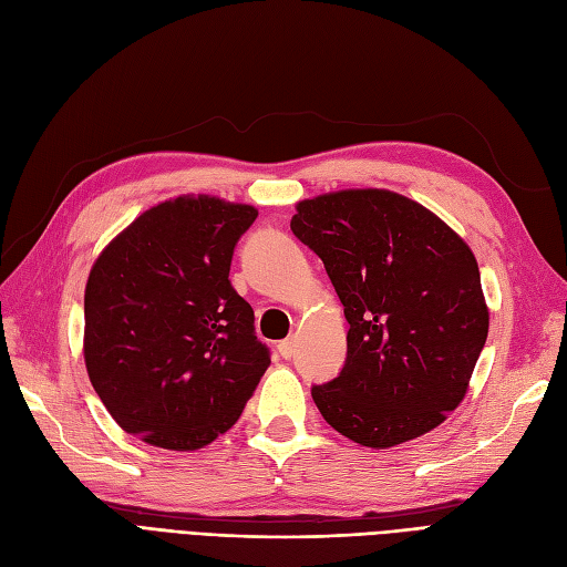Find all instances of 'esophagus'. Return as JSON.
I'll return each mask as SVG.
<instances>
[{"label":"esophagus","instance_id":"esophagus-1","mask_svg":"<svg viewBox=\"0 0 567 567\" xmlns=\"http://www.w3.org/2000/svg\"><path fill=\"white\" fill-rule=\"evenodd\" d=\"M279 354H281L284 359L293 357V354H296V338H286V340H281V342H279Z\"/></svg>","mask_w":567,"mask_h":567}]
</instances>
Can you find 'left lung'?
I'll return each instance as SVG.
<instances>
[{
	"instance_id": "8db88e82",
	"label": "left lung",
	"mask_w": 567,
	"mask_h": 567,
	"mask_svg": "<svg viewBox=\"0 0 567 567\" xmlns=\"http://www.w3.org/2000/svg\"><path fill=\"white\" fill-rule=\"evenodd\" d=\"M290 229L321 257L350 323L346 367L312 388L323 421L371 450L433 431L466 398L489 331L468 244L388 188L300 200Z\"/></svg>"
}]
</instances>
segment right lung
Returning <instances> with one entry per match:
<instances>
[{
	"label": "right lung",
	"instance_id": "obj_1",
	"mask_svg": "<svg viewBox=\"0 0 567 567\" xmlns=\"http://www.w3.org/2000/svg\"><path fill=\"white\" fill-rule=\"evenodd\" d=\"M257 210L188 194L101 250L84 288V367L109 414L151 447L194 452L241 416L269 367L229 281Z\"/></svg>",
	"mask_w": 567,
	"mask_h": 567
}]
</instances>
